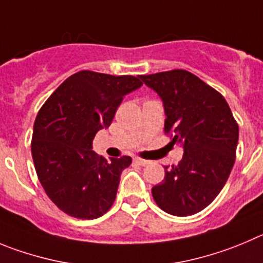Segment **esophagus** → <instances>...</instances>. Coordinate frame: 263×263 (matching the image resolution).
Instances as JSON below:
<instances>
[{
  "label": "esophagus",
  "mask_w": 263,
  "mask_h": 263,
  "mask_svg": "<svg viewBox=\"0 0 263 263\" xmlns=\"http://www.w3.org/2000/svg\"><path fill=\"white\" fill-rule=\"evenodd\" d=\"M134 162L139 166H148L149 163H151V161H146V159H141V158H139V157H135Z\"/></svg>",
  "instance_id": "34e87169"
}]
</instances>
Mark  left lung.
Instances as JSON below:
<instances>
[{
    "mask_svg": "<svg viewBox=\"0 0 263 263\" xmlns=\"http://www.w3.org/2000/svg\"><path fill=\"white\" fill-rule=\"evenodd\" d=\"M161 98L165 132L183 148L178 166L152 188L157 205L176 217L196 214L210 205L231 174L239 126L224 97L185 70L139 76Z\"/></svg>",
    "mask_w": 263,
    "mask_h": 263,
    "instance_id": "1",
    "label": "left lung"
}]
</instances>
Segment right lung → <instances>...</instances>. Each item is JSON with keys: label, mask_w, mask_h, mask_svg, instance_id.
Instances as JSON below:
<instances>
[{"label": "right lung", "mask_w": 263, "mask_h": 263, "mask_svg": "<svg viewBox=\"0 0 263 263\" xmlns=\"http://www.w3.org/2000/svg\"><path fill=\"white\" fill-rule=\"evenodd\" d=\"M143 85L135 76L80 71L65 80L36 117L32 158L51 201L78 219H95L111 208L120 174L131 157H100L92 141L106 129L126 95Z\"/></svg>", "instance_id": "add662e5"}]
</instances>
